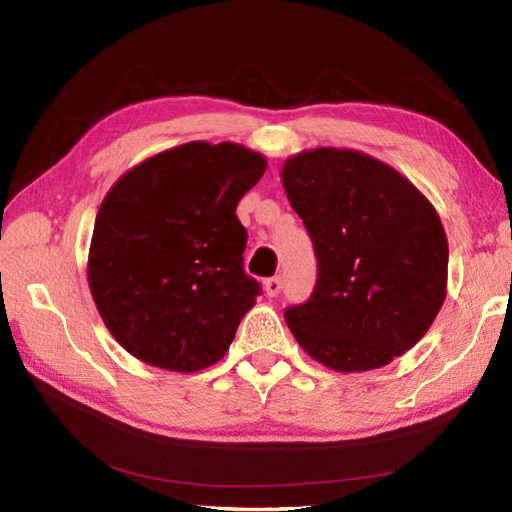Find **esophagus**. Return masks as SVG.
Masks as SVG:
<instances>
[{
  "instance_id": "obj_1",
  "label": "esophagus",
  "mask_w": 512,
  "mask_h": 512,
  "mask_svg": "<svg viewBox=\"0 0 512 512\" xmlns=\"http://www.w3.org/2000/svg\"><path fill=\"white\" fill-rule=\"evenodd\" d=\"M264 288H266V295L268 297H277L281 292V277H270L264 281Z\"/></svg>"
}]
</instances>
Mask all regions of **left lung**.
Masks as SVG:
<instances>
[{"mask_svg":"<svg viewBox=\"0 0 512 512\" xmlns=\"http://www.w3.org/2000/svg\"><path fill=\"white\" fill-rule=\"evenodd\" d=\"M319 262L312 297L286 323L314 361L352 374L416 345L447 299L449 242L438 211L394 167L317 147L281 167Z\"/></svg>","mask_w":512,"mask_h":512,"instance_id":"left-lung-1","label":"left lung"}]
</instances>
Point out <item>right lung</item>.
<instances>
[{
  "instance_id": "obj_1",
  "label": "right lung",
  "mask_w": 512,
  "mask_h": 512,
  "mask_svg": "<svg viewBox=\"0 0 512 512\" xmlns=\"http://www.w3.org/2000/svg\"><path fill=\"white\" fill-rule=\"evenodd\" d=\"M268 167L231 143L165 149L125 171L96 213L88 284L105 328L138 361L193 374L222 361L259 284L235 209Z\"/></svg>"
}]
</instances>
